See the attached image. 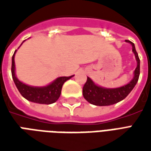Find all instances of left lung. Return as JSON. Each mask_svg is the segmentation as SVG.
Masks as SVG:
<instances>
[{
  "instance_id": "8db88e82",
  "label": "left lung",
  "mask_w": 151,
  "mask_h": 151,
  "mask_svg": "<svg viewBox=\"0 0 151 151\" xmlns=\"http://www.w3.org/2000/svg\"><path fill=\"white\" fill-rule=\"evenodd\" d=\"M125 41L132 44L133 52L137 62V65L134 71V77L133 80L127 85L119 88L107 89L96 86L92 82L91 79L87 77V80L82 88V94L86 100H87L90 104L96 106H108V105L116 104L126 98L137 84L140 75V59L138 57V54L135 49L134 43H132L129 40H125Z\"/></svg>"
}]
</instances>
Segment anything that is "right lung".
<instances>
[{
    "label": "right lung",
    "instance_id": "add662e5",
    "mask_svg": "<svg viewBox=\"0 0 151 151\" xmlns=\"http://www.w3.org/2000/svg\"><path fill=\"white\" fill-rule=\"evenodd\" d=\"M16 51L12 57L11 73L13 80L18 88V91L20 92V94L27 100L33 102V103H36V104H51L55 103L60 95L63 84L67 80L71 78L73 76L60 77L58 78H56L54 82H52L50 85L44 86V87H34V86L26 85L20 82L15 76L14 55Z\"/></svg>",
    "mask_w": 151,
    "mask_h": 151
}]
</instances>
